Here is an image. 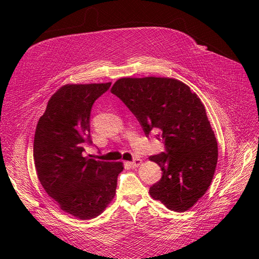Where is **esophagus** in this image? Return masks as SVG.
Listing matches in <instances>:
<instances>
[{
  "label": "esophagus",
  "mask_w": 259,
  "mask_h": 259,
  "mask_svg": "<svg viewBox=\"0 0 259 259\" xmlns=\"http://www.w3.org/2000/svg\"><path fill=\"white\" fill-rule=\"evenodd\" d=\"M142 163H143V160H142V159H135L133 162H130V165H131L132 167L135 168V167H138Z\"/></svg>",
  "instance_id": "esophagus-1"
}]
</instances>
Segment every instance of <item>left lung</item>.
<instances>
[{
  "mask_svg": "<svg viewBox=\"0 0 259 259\" xmlns=\"http://www.w3.org/2000/svg\"><path fill=\"white\" fill-rule=\"evenodd\" d=\"M142 124L158 132L165 152L150 156L162 178L149 190L168 209L186 211L207 191L218 159L216 137L199 96L171 77H121L111 88Z\"/></svg>",
  "mask_w": 259,
  "mask_h": 259,
  "instance_id": "1",
  "label": "left lung"
}]
</instances>
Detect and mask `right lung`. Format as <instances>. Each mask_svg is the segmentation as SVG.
Masks as SVG:
<instances>
[{"instance_id":"1","label":"right lung","mask_w":259,"mask_h":259,"mask_svg":"<svg viewBox=\"0 0 259 259\" xmlns=\"http://www.w3.org/2000/svg\"><path fill=\"white\" fill-rule=\"evenodd\" d=\"M111 82L66 84L50 98L37 122L33 159L38 180L58 206L79 219L100 215L115 195L122 162H105L84 155L92 143V106Z\"/></svg>"}]
</instances>
